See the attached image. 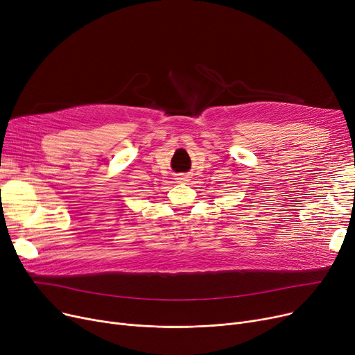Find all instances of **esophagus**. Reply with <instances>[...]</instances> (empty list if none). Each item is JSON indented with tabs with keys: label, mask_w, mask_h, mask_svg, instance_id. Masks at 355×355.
Returning <instances> with one entry per match:
<instances>
[{
	"label": "esophagus",
	"mask_w": 355,
	"mask_h": 355,
	"mask_svg": "<svg viewBox=\"0 0 355 355\" xmlns=\"http://www.w3.org/2000/svg\"><path fill=\"white\" fill-rule=\"evenodd\" d=\"M190 178H191V177H190L189 174H178L175 180H177V182H189Z\"/></svg>",
	"instance_id": "obj_1"
}]
</instances>
